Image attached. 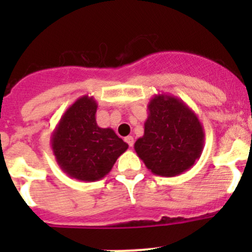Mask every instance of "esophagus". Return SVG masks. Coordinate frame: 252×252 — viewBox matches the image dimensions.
<instances>
[{"mask_svg":"<svg viewBox=\"0 0 252 252\" xmlns=\"http://www.w3.org/2000/svg\"><path fill=\"white\" fill-rule=\"evenodd\" d=\"M124 140H126V144H128L130 147L134 145V138H133V136H126V138L124 139Z\"/></svg>","mask_w":252,"mask_h":252,"instance_id":"esophagus-1","label":"esophagus"}]
</instances>
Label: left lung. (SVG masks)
Wrapping results in <instances>:
<instances>
[{"mask_svg": "<svg viewBox=\"0 0 252 252\" xmlns=\"http://www.w3.org/2000/svg\"><path fill=\"white\" fill-rule=\"evenodd\" d=\"M147 111L144 135L134 144L146 168L161 177H175L191 168L205 144L196 113L183 100L166 94L155 95Z\"/></svg>", "mask_w": 252, "mask_h": 252, "instance_id": "obj_1", "label": "left lung"}]
</instances>
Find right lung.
Instances as JSON below:
<instances>
[{
    "label": "right lung",
    "instance_id": "1",
    "mask_svg": "<svg viewBox=\"0 0 252 252\" xmlns=\"http://www.w3.org/2000/svg\"><path fill=\"white\" fill-rule=\"evenodd\" d=\"M96 111L94 96H81L63 113L51 135L58 166L68 177L81 182L105 178L128 149L113 129L97 126Z\"/></svg>",
    "mask_w": 252,
    "mask_h": 252
}]
</instances>
